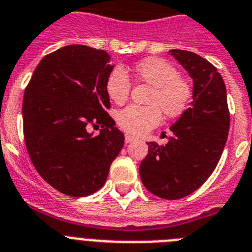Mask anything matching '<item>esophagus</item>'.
Listing matches in <instances>:
<instances>
[{
    "label": "esophagus",
    "mask_w": 252,
    "mask_h": 252,
    "mask_svg": "<svg viewBox=\"0 0 252 252\" xmlns=\"http://www.w3.org/2000/svg\"><path fill=\"white\" fill-rule=\"evenodd\" d=\"M134 139H135V137H133V135L126 134V143H130V142H133Z\"/></svg>",
    "instance_id": "34e87169"
}]
</instances>
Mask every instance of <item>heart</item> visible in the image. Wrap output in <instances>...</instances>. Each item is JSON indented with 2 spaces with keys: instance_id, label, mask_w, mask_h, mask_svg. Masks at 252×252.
Segmentation results:
<instances>
[{
  "instance_id": "heart-1",
  "label": "heart",
  "mask_w": 252,
  "mask_h": 252,
  "mask_svg": "<svg viewBox=\"0 0 252 252\" xmlns=\"http://www.w3.org/2000/svg\"><path fill=\"white\" fill-rule=\"evenodd\" d=\"M133 76L151 86L147 106H128L118 111L117 123L124 132L142 135L161 122V111L168 118L179 117L191 101L192 89L188 80L178 76V69L170 62L157 57H148L135 63ZM105 91L115 104H124L130 91V82L120 68H114L105 81Z\"/></svg>"
}]
</instances>
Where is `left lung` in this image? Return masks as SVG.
I'll return each mask as SVG.
<instances>
[{
    "mask_svg": "<svg viewBox=\"0 0 252 252\" xmlns=\"http://www.w3.org/2000/svg\"><path fill=\"white\" fill-rule=\"evenodd\" d=\"M192 80V101L171 126L165 146L147 142L141 162L143 185L155 195L175 200L205 183L220 161L229 130L226 85L217 68L198 54L171 49Z\"/></svg>",
    "mask_w": 252,
    "mask_h": 252,
    "instance_id": "8db88e82",
    "label": "left lung"
}]
</instances>
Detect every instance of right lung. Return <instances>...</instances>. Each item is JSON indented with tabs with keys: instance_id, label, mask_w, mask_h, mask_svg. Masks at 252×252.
<instances>
[{
	"instance_id": "obj_1",
	"label": "right lung",
	"mask_w": 252,
	"mask_h": 252,
	"mask_svg": "<svg viewBox=\"0 0 252 252\" xmlns=\"http://www.w3.org/2000/svg\"><path fill=\"white\" fill-rule=\"evenodd\" d=\"M105 50L67 45L35 68L23 101L24 137L32 165L49 185L69 196L97 191L124 146L106 113L105 81L113 71ZM90 124H101L96 136Z\"/></svg>"
}]
</instances>
